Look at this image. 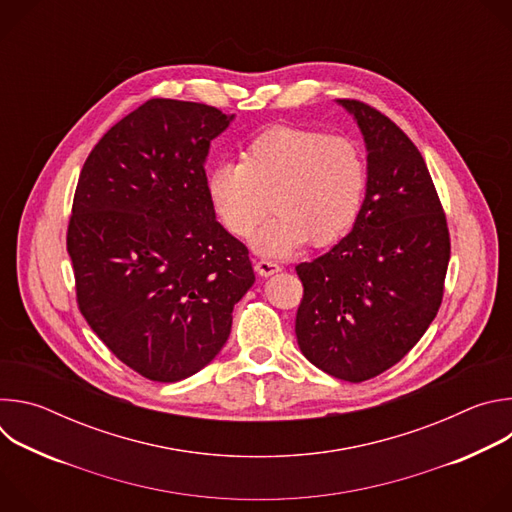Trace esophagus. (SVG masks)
I'll use <instances>...</instances> for the list:
<instances>
[{
  "label": "esophagus",
  "instance_id": "1",
  "mask_svg": "<svg viewBox=\"0 0 512 512\" xmlns=\"http://www.w3.org/2000/svg\"><path fill=\"white\" fill-rule=\"evenodd\" d=\"M279 269H281L279 263H275V261H271V259H259V261H255V271H257L261 277L273 275V273H277Z\"/></svg>",
  "mask_w": 512,
  "mask_h": 512
}]
</instances>
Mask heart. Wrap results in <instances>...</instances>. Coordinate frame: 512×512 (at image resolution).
<instances>
[{
	"mask_svg": "<svg viewBox=\"0 0 512 512\" xmlns=\"http://www.w3.org/2000/svg\"><path fill=\"white\" fill-rule=\"evenodd\" d=\"M367 162L352 139L316 129L273 127L257 135L241 162L206 174V194L221 225L237 239L253 235L257 253L285 257L308 239L322 247L354 225L367 192Z\"/></svg>",
	"mask_w": 512,
	"mask_h": 512,
	"instance_id": "1",
	"label": "heart"
}]
</instances>
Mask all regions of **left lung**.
<instances>
[{
	"mask_svg": "<svg viewBox=\"0 0 512 512\" xmlns=\"http://www.w3.org/2000/svg\"><path fill=\"white\" fill-rule=\"evenodd\" d=\"M338 103L367 143V194L352 231L296 267L304 285L296 336L320 371L360 383L397 364L433 322L444 298L450 233L413 141L371 105Z\"/></svg>",
	"mask_w": 512,
	"mask_h": 512,
	"instance_id": "1",
	"label": "left lung"
}]
</instances>
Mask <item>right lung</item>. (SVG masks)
<instances>
[{"mask_svg":"<svg viewBox=\"0 0 512 512\" xmlns=\"http://www.w3.org/2000/svg\"><path fill=\"white\" fill-rule=\"evenodd\" d=\"M233 117L150 99L99 139L79 176L66 249L81 314L150 381L204 369L255 283L247 247L216 221L206 194L210 141Z\"/></svg>","mask_w":512,"mask_h":512,"instance_id":"right-lung-1","label":"right lung"}]
</instances>
